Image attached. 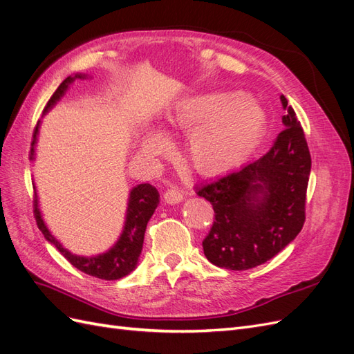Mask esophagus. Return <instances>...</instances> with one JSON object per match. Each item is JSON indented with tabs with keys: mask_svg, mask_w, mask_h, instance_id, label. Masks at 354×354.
Listing matches in <instances>:
<instances>
[{
	"mask_svg": "<svg viewBox=\"0 0 354 354\" xmlns=\"http://www.w3.org/2000/svg\"><path fill=\"white\" fill-rule=\"evenodd\" d=\"M164 201L167 203H178L183 201V194L177 187H169L164 192Z\"/></svg>",
	"mask_w": 354,
	"mask_h": 354,
	"instance_id": "34e87169",
	"label": "esophagus"
}]
</instances>
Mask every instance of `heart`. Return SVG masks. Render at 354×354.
Here are the masks:
<instances>
[{
    "mask_svg": "<svg viewBox=\"0 0 354 354\" xmlns=\"http://www.w3.org/2000/svg\"><path fill=\"white\" fill-rule=\"evenodd\" d=\"M171 128L190 131L187 153L199 173L216 176L241 165L266 131V115L260 104L243 93H202L177 102L167 116ZM162 138L147 134L142 151H160Z\"/></svg>",
    "mask_w": 354,
    "mask_h": 354,
    "instance_id": "1",
    "label": "heart"
}]
</instances>
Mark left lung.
Returning <instances> with one entry per match:
<instances>
[{"mask_svg": "<svg viewBox=\"0 0 354 354\" xmlns=\"http://www.w3.org/2000/svg\"><path fill=\"white\" fill-rule=\"evenodd\" d=\"M281 102L286 127L263 158L211 183L195 187L211 202L216 220L202 241L203 254L229 270H248L281 252L306 221V194L312 158L303 127Z\"/></svg>", "mask_w": 354, "mask_h": 354, "instance_id": "1", "label": "left lung"}]
</instances>
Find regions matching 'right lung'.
<instances>
[{
  "label": "right lung",
  "instance_id": "obj_1",
  "mask_svg": "<svg viewBox=\"0 0 354 354\" xmlns=\"http://www.w3.org/2000/svg\"><path fill=\"white\" fill-rule=\"evenodd\" d=\"M85 77H87L85 73H77L75 77H68L65 81H63L55 91V94H53L50 100L47 102L44 112H48L53 106L57 103V100H60V97L65 94V91L75 81V78H85ZM38 128H39V121L37 122L34 134H32L30 159H34ZM158 203H159V194L156 187H153L152 185L143 183L133 187L130 192V199H128L125 226L120 239H118V242L109 251L94 255V257L75 255L63 248L62 243L53 236L50 230L47 229L44 220L41 218L37 194L34 196V216L38 224V229L42 232V234H44V238L50 243L55 245L59 250V252L65 257L73 267H77L78 270L87 273L90 276L99 277V279L116 281L127 276L128 273H131L136 269L137 260L138 257H140V252L143 248V239H145L147 221L153 216Z\"/></svg>",
  "mask_w": 354,
  "mask_h": 354
}]
</instances>
